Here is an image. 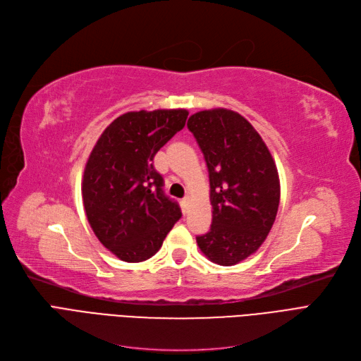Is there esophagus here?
Instances as JSON below:
<instances>
[{
    "mask_svg": "<svg viewBox=\"0 0 361 361\" xmlns=\"http://www.w3.org/2000/svg\"><path fill=\"white\" fill-rule=\"evenodd\" d=\"M182 204H183V207L185 209H188L190 207V204H191V197L190 195H186L183 200H182Z\"/></svg>",
    "mask_w": 361,
    "mask_h": 361,
    "instance_id": "34e87169",
    "label": "esophagus"
}]
</instances>
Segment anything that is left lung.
<instances>
[{
    "label": "left lung",
    "instance_id": "1",
    "mask_svg": "<svg viewBox=\"0 0 361 361\" xmlns=\"http://www.w3.org/2000/svg\"><path fill=\"white\" fill-rule=\"evenodd\" d=\"M186 126L204 155L214 209L212 226L197 235V245L214 263L234 266L263 245L275 222L281 197L276 164L238 111L202 110Z\"/></svg>",
    "mask_w": 361,
    "mask_h": 361
}]
</instances>
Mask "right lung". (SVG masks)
<instances>
[{
  "label": "right lung",
  "instance_id": "add662e5",
  "mask_svg": "<svg viewBox=\"0 0 361 361\" xmlns=\"http://www.w3.org/2000/svg\"><path fill=\"white\" fill-rule=\"evenodd\" d=\"M186 118L185 109L123 114L103 131L86 161V218L98 240L127 263L155 255L182 216L178 202L164 194V179L152 161Z\"/></svg>",
  "mask_w": 361,
  "mask_h": 361
}]
</instances>
